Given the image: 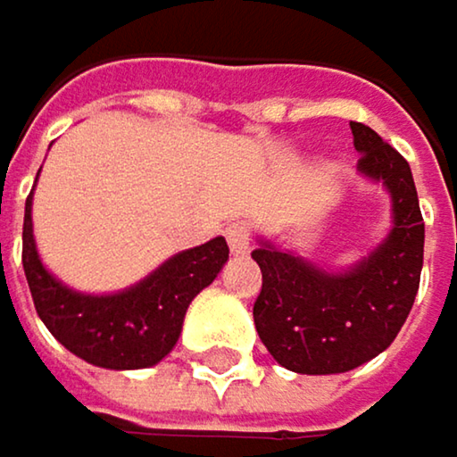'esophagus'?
<instances>
[{
    "label": "esophagus",
    "instance_id": "esophagus-1",
    "mask_svg": "<svg viewBox=\"0 0 457 457\" xmlns=\"http://www.w3.org/2000/svg\"><path fill=\"white\" fill-rule=\"evenodd\" d=\"M226 237H228V247H231L234 255H247V250H250V223H245V220L228 223Z\"/></svg>",
    "mask_w": 457,
    "mask_h": 457
}]
</instances>
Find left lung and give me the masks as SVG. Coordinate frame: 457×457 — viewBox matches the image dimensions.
<instances>
[{
    "label": "left lung",
    "mask_w": 457,
    "mask_h": 457,
    "mask_svg": "<svg viewBox=\"0 0 457 457\" xmlns=\"http://www.w3.org/2000/svg\"><path fill=\"white\" fill-rule=\"evenodd\" d=\"M351 132L359 175L391 199L388 234L345 269L320 266L263 237L253 250L263 274L255 330L282 367L301 375L348 372L386 351L420 285L426 231L410 164L367 124L351 121Z\"/></svg>",
    "instance_id": "left-lung-1"
}]
</instances>
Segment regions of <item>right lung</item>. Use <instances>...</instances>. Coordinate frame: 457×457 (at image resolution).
Returning <instances> with one entry per match:
<instances>
[{
	"instance_id": "add662e5",
	"label": "right lung",
	"mask_w": 457,
	"mask_h": 457,
	"mask_svg": "<svg viewBox=\"0 0 457 457\" xmlns=\"http://www.w3.org/2000/svg\"><path fill=\"white\" fill-rule=\"evenodd\" d=\"M39 178V175H37ZM34 191L23 218V271L45 328L79 359L106 370L159 364L180 338L188 303L220 274L228 245L215 237L167 258L140 282L106 295L63 285L39 258L31 220Z\"/></svg>"
}]
</instances>
